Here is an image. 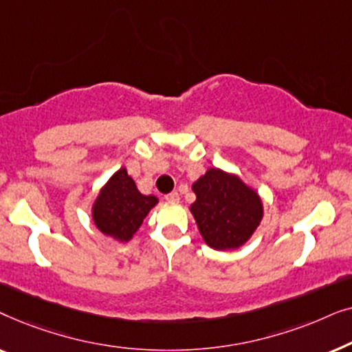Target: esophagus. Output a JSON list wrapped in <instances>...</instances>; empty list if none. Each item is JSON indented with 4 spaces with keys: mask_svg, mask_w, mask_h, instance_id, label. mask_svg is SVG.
<instances>
[{
    "mask_svg": "<svg viewBox=\"0 0 352 352\" xmlns=\"http://www.w3.org/2000/svg\"><path fill=\"white\" fill-rule=\"evenodd\" d=\"M165 200L168 204H177L179 201V194L177 192H170V194L165 195Z\"/></svg>",
    "mask_w": 352,
    "mask_h": 352,
    "instance_id": "obj_1",
    "label": "esophagus"
}]
</instances>
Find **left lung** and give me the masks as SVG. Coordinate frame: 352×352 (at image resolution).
<instances>
[{"instance_id": "8db88e82", "label": "left lung", "mask_w": 352, "mask_h": 352, "mask_svg": "<svg viewBox=\"0 0 352 352\" xmlns=\"http://www.w3.org/2000/svg\"><path fill=\"white\" fill-rule=\"evenodd\" d=\"M192 190L190 205L195 223L208 247L226 252L242 247L263 219L261 197L239 176L210 168Z\"/></svg>"}]
</instances>
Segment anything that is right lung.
Masks as SVG:
<instances>
[{
  "label": "right lung",
  "instance_id": "obj_1",
  "mask_svg": "<svg viewBox=\"0 0 352 352\" xmlns=\"http://www.w3.org/2000/svg\"><path fill=\"white\" fill-rule=\"evenodd\" d=\"M157 204L155 195H142L126 168H120L94 200L93 221L102 234L129 242Z\"/></svg>",
  "mask_w": 352,
  "mask_h": 352
}]
</instances>
